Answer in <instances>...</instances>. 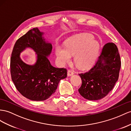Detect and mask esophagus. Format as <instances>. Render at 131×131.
I'll use <instances>...</instances> for the list:
<instances>
[{
  "mask_svg": "<svg viewBox=\"0 0 131 131\" xmlns=\"http://www.w3.org/2000/svg\"><path fill=\"white\" fill-rule=\"evenodd\" d=\"M74 74V71H72V70H69L68 71V76H72V75Z\"/></svg>",
  "mask_w": 131,
  "mask_h": 131,
  "instance_id": "34e87169",
  "label": "esophagus"
}]
</instances>
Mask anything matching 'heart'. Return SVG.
I'll list each match as a JSON object with an SVG mask.
<instances>
[{
  "label": "heart",
  "mask_w": 131,
  "mask_h": 131,
  "mask_svg": "<svg viewBox=\"0 0 131 131\" xmlns=\"http://www.w3.org/2000/svg\"><path fill=\"white\" fill-rule=\"evenodd\" d=\"M90 35H80L65 42V47L56 46V54L61 65L69 62L74 56L75 64L80 68H86L95 62L98 56L100 45Z\"/></svg>",
  "instance_id": "b5f03b06"
}]
</instances>
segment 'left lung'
<instances>
[{"label":"left lung","instance_id":"8db88e82","mask_svg":"<svg viewBox=\"0 0 131 131\" xmlns=\"http://www.w3.org/2000/svg\"><path fill=\"white\" fill-rule=\"evenodd\" d=\"M121 66L117 46L113 42L106 43L95 65L89 71L79 74L82 80L80 94L89 100L103 98L118 80Z\"/></svg>","mask_w":131,"mask_h":131}]
</instances>
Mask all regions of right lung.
Returning a JSON list of instances; mask_svg holds the SVG:
<instances>
[{
    "instance_id": "1",
    "label": "right lung",
    "mask_w": 131,
    "mask_h": 131,
    "mask_svg": "<svg viewBox=\"0 0 131 131\" xmlns=\"http://www.w3.org/2000/svg\"><path fill=\"white\" fill-rule=\"evenodd\" d=\"M38 28H33L16 41L10 58L12 80L18 91L25 97L32 101H44L56 91L60 80L67 77V70L56 68L48 57L52 46L46 42ZM26 47L32 48L37 55L34 66H29L19 58Z\"/></svg>"
}]
</instances>
